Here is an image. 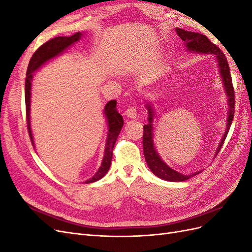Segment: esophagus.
<instances>
[{"instance_id": "obj_1", "label": "esophagus", "mask_w": 252, "mask_h": 252, "mask_svg": "<svg viewBox=\"0 0 252 252\" xmlns=\"http://www.w3.org/2000/svg\"><path fill=\"white\" fill-rule=\"evenodd\" d=\"M125 114L130 119H136V116H138V110H136L135 106H129L127 110L125 111Z\"/></svg>"}]
</instances>
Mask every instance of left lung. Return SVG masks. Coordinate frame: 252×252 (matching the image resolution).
<instances>
[{
  "mask_svg": "<svg viewBox=\"0 0 252 252\" xmlns=\"http://www.w3.org/2000/svg\"><path fill=\"white\" fill-rule=\"evenodd\" d=\"M178 35L181 39L185 42V45L187 47L188 51H192L195 53H209V55H213L218 62V66L220 68V74L222 81L224 83V88L226 91V94L228 96V118H227V125H226V130L223 135L222 140L220 142V145L217 150L216 156L219 154V151L222 148L224 141L226 136L229 131L233 116H234V90L232 86V80L230 75V69L229 65H228L227 59L224 53L222 52L217 45L211 43V41L208 39L207 36L192 32H186L184 29L177 28L175 29ZM146 108L148 111V124L144 125V134H143V151H144V157L146 159V163L149 167V169L154 172L158 178L169 181V182H183L190 179L194 175L199 174L201 171L193 172L189 175L182 174L179 171L174 170L167 165L161 157L158 156L155 148V143H154V118H155V112L154 108H152L151 103H146Z\"/></svg>",
  "mask_w": 252,
  "mask_h": 252,
  "instance_id": "obj_1",
  "label": "left lung"
}]
</instances>
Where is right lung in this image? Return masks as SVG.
<instances>
[{
  "instance_id": "right-lung-1",
  "label": "right lung",
  "mask_w": 252,
  "mask_h": 252,
  "mask_svg": "<svg viewBox=\"0 0 252 252\" xmlns=\"http://www.w3.org/2000/svg\"><path fill=\"white\" fill-rule=\"evenodd\" d=\"M82 35H83L82 32H77L70 36L53 37V39L49 40L48 42L43 44L41 47L37 48L36 51L32 55V59L29 61L27 72H26V81H25V103H26L27 128H28L30 140H32L33 145H34L33 136L32 133V128H30V97H32V81L33 77V72L39 69V68L43 66L45 63H47L49 60L62 55L67 48H69L71 45H73L75 42H78L81 39ZM104 114L106 119H107V123H108V134H107V140H106V145H105L103 162L101 164V167L98 168V170L95 172L94 177L85 182L86 184L98 181L108 172L110 168L111 159H112V151H113L114 144H116L121 129L124 124L123 117H122L117 110L116 100H111L106 104L104 108Z\"/></svg>"
}]
</instances>
